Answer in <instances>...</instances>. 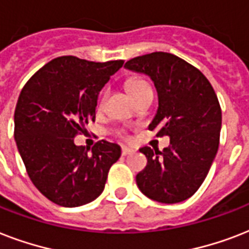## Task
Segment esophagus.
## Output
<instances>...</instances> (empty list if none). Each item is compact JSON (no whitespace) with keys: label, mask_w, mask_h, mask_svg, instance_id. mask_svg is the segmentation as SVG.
I'll list each match as a JSON object with an SVG mask.
<instances>
[{"label":"esophagus","mask_w":249,"mask_h":249,"mask_svg":"<svg viewBox=\"0 0 249 249\" xmlns=\"http://www.w3.org/2000/svg\"><path fill=\"white\" fill-rule=\"evenodd\" d=\"M134 150H133V148H129V147H126V146H124V147L121 148V154H123V155L124 156H126V155H132V154H134Z\"/></svg>","instance_id":"1"}]
</instances>
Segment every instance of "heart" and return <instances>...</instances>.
<instances>
[{
    "instance_id": "obj_1",
    "label": "heart",
    "mask_w": 249,
    "mask_h": 249,
    "mask_svg": "<svg viewBox=\"0 0 249 249\" xmlns=\"http://www.w3.org/2000/svg\"><path fill=\"white\" fill-rule=\"evenodd\" d=\"M126 86H128L129 93L132 94L133 98L138 97V95H141V94H143L144 91L151 90V88H150V85L147 84V81H144V80H142V79L129 80L128 84H126ZM105 98H106V94H103L101 99H99V107H102V106H103V103H105Z\"/></svg>"
}]
</instances>
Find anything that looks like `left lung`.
I'll return each mask as SVG.
<instances>
[{"label":"left lung","instance_id":"left-lung-1","mask_svg":"<svg viewBox=\"0 0 249 249\" xmlns=\"http://www.w3.org/2000/svg\"><path fill=\"white\" fill-rule=\"evenodd\" d=\"M125 68L154 81L159 107L148 129L170 138L163 151L141 148L147 165L137 174V185L159 203L186 200L204 182L218 150L222 115L216 93L197 68L170 53L137 56Z\"/></svg>","mask_w":249,"mask_h":249}]
</instances>
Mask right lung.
<instances>
[{
  "mask_svg": "<svg viewBox=\"0 0 249 249\" xmlns=\"http://www.w3.org/2000/svg\"><path fill=\"white\" fill-rule=\"evenodd\" d=\"M124 64L76 56L50 60L27 81L14 113V137L31 181L49 200L80 207L97 199L119 144L99 141L91 150L76 146L77 134L95 120L98 94Z\"/></svg>",
  "mask_w": 249,
  "mask_h": 249,
  "instance_id": "obj_1",
  "label": "right lung"
}]
</instances>
